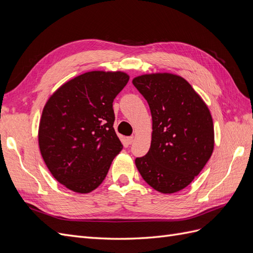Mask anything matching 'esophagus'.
Returning <instances> with one entry per match:
<instances>
[{
  "mask_svg": "<svg viewBox=\"0 0 253 253\" xmlns=\"http://www.w3.org/2000/svg\"><path fill=\"white\" fill-rule=\"evenodd\" d=\"M134 140H135V137L134 136H129V137H127V138H126V141H127L128 144H132L134 142Z\"/></svg>",
  "mask_w": 253,
  "mask_h": 253,
  "instance_id": "34e87169",
  "label": "esophagus"
}]
</instances>
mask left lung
Returning <instances> with one entry per match:
<instances>
[{
  "instance_id": "1",
  "label": "left lung",
  "mask_w": 253,
  "mask_h": 253,
  "mask_svg": "<svg viewBox=\"0 0 253 253\" xmlns=\"http://www.w3.org/2000/svg\"><path fill=\"white\" fill-rule=\"evenodd\" d=\"M152 115V141L135 165L142 178L160 193L189 186L214 149V127L208 106L190 83L169 73L133 79Z\"/></svg>"
}]
</instances>
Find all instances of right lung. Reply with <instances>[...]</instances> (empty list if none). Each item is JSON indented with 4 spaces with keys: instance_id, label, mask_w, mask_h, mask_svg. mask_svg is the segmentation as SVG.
<instances>
[{
    "instance_id": "obj_1",
    "label": "right lung",
    "mask_w": 253,
    "mask_h": 253,
    "mask_svg": "<svg viewBox=\"0 0 253 253\" xmlns=\"http://www.w3.org/2000/svg\"><path fill=\"white\" fill-rule=\"evenodd\" d=\"M128 78L122 72H87L60 86L44 106L41 155L53 177L74 192L98 188L122 150L113 101Z\"/></svg>"
}]
</instances>
